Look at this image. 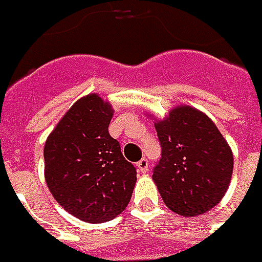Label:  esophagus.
Here are the masks:
<instances>
[{
    "label": "esophagus",
    "mask_w": 262,
    "mask_h": 262,
    "mask_svg": "<svg viewBox=\"0 0 262 262\" xmlns=\"http://www.w3.org/2000/svg\"><path fill=\"white\" fill-rule=\"evenodd\" d=\"M137 167H138V170H140L141 173H146V172H148V167H150V165H148V160H147L146 157H143V159L137 163Z\"/></svg>",
    "instance_id": "obj_1"
}]
</instances>
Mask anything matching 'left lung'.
I'll return each instance as SVG.
<instances>
[{
    "instance_id": "obj_1",
    "label": "left lung",
    "mask_w": 262,
    "mask_h": 262,
    "mask_svg": "<svg viewBox=\"0 0 262 262\" xmlns=\"http://www.w3.org/2000/svg\"><path fill=\"white\" fill-rule=\"evenodd\" d=\"M162 159L153 181L172 211L184 217L211 210L226 194L233 155L213 121L191 106H179L155 124Z\"/></svg>"
}]
</instances>
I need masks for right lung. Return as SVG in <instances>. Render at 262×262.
<instances>
[{
  "mask_svg": "<svg viewBox=\"0 0 262 262\" xmlns=\"http://www.w3.org/2000/svg\"><path fill=\"white\" fill-rule=\"evenodd\" d=\"M112 107L89 95L70 107L46 140L45 179L70 214L87 223L115 219L128 206L137 169L109 134Z\"/></svg>",
  "mask_w": 262,
  "mask_h": 262,
  "instance_id": "right-lung-1",
  "label": "right lung"
}]
</instances>
